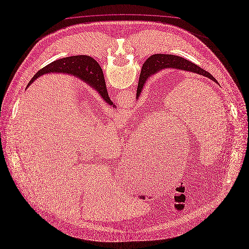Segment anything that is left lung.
<instances>
[{"mask_svg": "<svg viewBox=\"0 0 249 249\" xmlns=\"http://www.w3.org/2000/svg\"><path fill=\"white\" fill-rule=\"evenodd\" d=\"M166 67H172V68H178V69H182V70L190 71L193 73L205 76L209 79L214 80L215 82H217L215 79L208 72H206L204 69L191 63L190 61H187L186 59H183L182 57L170 55V54H154V55L150 56L145 61V63L142 66L139 84H138L137 97H139V95L141 94L142 90L143 88L144 83H145L146 79H148V77H150V75H152V74H155L158 70L166 68Z\"/></svg>", "mask_w": 249, "mask_h": 249, "instance_id": "obj_1", "label": "left lung"}]
</instances>
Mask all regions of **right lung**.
<instances>
[{
	"mask_svg": "<svg viewBox=\"0 0 249 249\" xmlns=\"http://www.w3.org/2000/svg\"><path fill=\"white\" fill-rule=\"evenodd\" d=\"M67 60L70 62L69 64H67ZM64 62L66 63V65H63ZM54 71H58V72L66 71L68 73L79 76L81 79H85L88 82L94 84L95 86H97L96 88H98L99 92H101V95L106 102L108 103L109 105H113V103L110 101L108 97L107 89L106 88L102 89L103 86L101 84H104L105 86V83H103L105 82V80H104V75H103L102 69L97 64V62L94 59H92V57L86 56V55H79V56H72L69 58L66 57V58L60 59L58 61H54L38 71L33 77V79L30 80V82L28 83V86L41 75L49 72H54ZM96 83H98L97 85L96 84ZM102 89H105L106 91H102Z\"/></svg>",
	"mask_w": 249,
	"mask_h": 249,
	"instance_id": "1",
	"label": "right lung"
}]
</instances>
